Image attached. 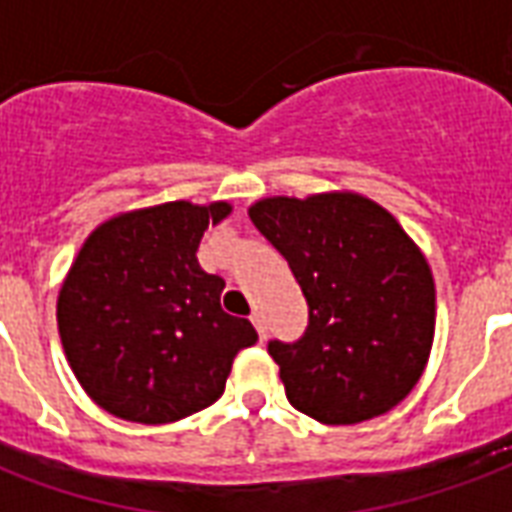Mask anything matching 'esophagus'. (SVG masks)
Here are the masks:
<instances>
[{
    "label": "esophagus",
    "mask_w": 512,
    "mask_h": 512,
    "mask_svg": "<svg viewBox=\"0 0 512 512\" xmlns=\"http://www.w3.org/2000/svg\"><path fill=\"white\" fill-rule=\"evenodd\" d=\"M252 323H255L257 334H260V340L266 337V321H263V315L260 312H252Z\"/></svg>",
    "instance_id": "esophagus-1"
}]
</instances>
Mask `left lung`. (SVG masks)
<instances>
[{
	"instance_id": "left-lung-1",
	"label": "left lung",
	"mask_w": 512,
	"mask_h": 512,
	"mask_svg": "<svg viewBox=\"0 0 512 512\" xmlns=\"http://www.w3.org/2000/svg\"><path fill=\"white\" fill-rule=\"evenodd\" d=\"M249 219L288 260L310 307L296 343H268L290 406L323 425L381 417L414 389L436 329L419 246L354 191L266 197Z\"/></svg>"
}]
</instances>
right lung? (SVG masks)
<instances>
[{
	"mask_svg": "<svg viewBox=\"0 0 512 512\" xmlns=\"http://www.w3.org/2000/svg\"><path fill=\"white\" fill-rule=\"evenodd\" d=\"M230 211L164 202L87 235L57 326L73 376L104 411L142 425L189 417L222 397L235 354L257 343L252 323L222 310L224 279L197 263L202 233Z\"/></svg>",
	"mask_w": 512,
	"mask_h": 512,
	"instance_id": "obj_1",
	"label": "right lung"
}]
</instances>
